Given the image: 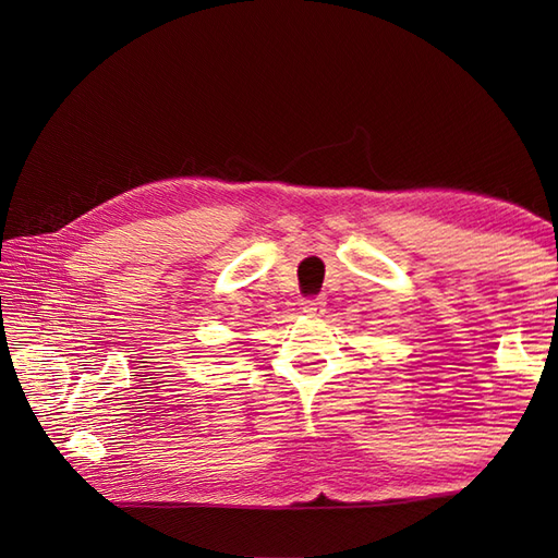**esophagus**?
I'll list each match as a JSON object with an SVG mask.
<instances>
[{
	"label": "esophagus",
	"instance_id": "1",
	"mask_svg": "<svg viewBox=\"0 0 558 558\" xmlns=\"http://www.w3.org/2000/svg\"><path fill=\"white\" fill-rule=\"evenodd\" d=\"M302 312H305L307 316H324L326 312V300L320 295H312V298H305L302 300Z\"/></svg>",
	"mask_w": 558,
	"mask_h": 558
}]
</instances>
